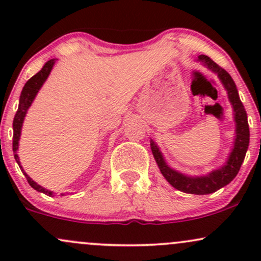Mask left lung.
<instances>
[{
  "label": "left lung",
  "instance_id": "obj_1",
  "mask_svg": "<svg viewBox=\"0 0 261 261\" xmlns=\"http://www.w3.org/2000/svg\"><path fill=\"white\" fill-rule=\"evenodd\" d=\"M199 61L205 64L210 70L216 72L222 81L224 88L227 89L228 93V98L232 103L233 109H234V120L237 124L236 134L237 139L234 142V148H233L232 153L229 155V160L221 169L214 170L206 176H197V178H190V176L182 175L180 173L175 172L172 168H169L163 160L160 148L157 145L151 140V149L155 162H157L158 167H160L161 173L163 174L167 181L169 182L172 187H174L178 190L184 191L188 194H196V195H206V194H211L217 191L218 189L223 188L224 185L229 184L236 175L238 174L239 169H241L242 163H243L245 153H247L248 146H249V125H248L247 113H245L244 106L242 104L239 99L238 91L234 81L232 80L230 74L227 72L224 68L218 66L216 62L212 61L208 56L199 55Z\"/></svg>",
  "mask_w": 261,
  "mask_h": 261
}]
</instances>
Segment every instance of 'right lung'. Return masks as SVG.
<instances>
[{
  "mask_svg": "<svg viewBox=\"0 0 261 261\" xmlns=\"http://www.w3.org/2000/svg\"><path fill=\"white\" fill-rule=\"evenodd\" d=\"M54 64H55V60H50V61H47L46 64L44 65V67L41 68V70L39 71L37 74H34L31 80H28V82H27L24 87H23L22 93H20L19 106H18V110H17L16 115H14V119H13V153H14V158H16L19 168L22 169L23 174L25 175L29 185H31L33 189H35L37 191L44 193L45 195H53V191H49V190H46V189H44L43 187H40V185L37 184L34 180H32L31 176L27 175V173L23 170L22 167H20L19 158H18V154H17V149H18V141H19V136H20V130H22L23 120H24L27 110H28V108L31 107L32 101L34 100L38 91L40 89V87L43 86V83L45 82V80L47 79V76H49V73H50V71H51Z\"/></svg>",
  "mask_w": 261,
  "mask_h": 261,
  "instance_id": "right-lung-1",
  "label": "right lung"
}]
</instances>
